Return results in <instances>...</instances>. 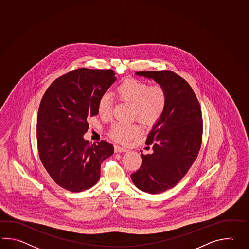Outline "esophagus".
Listing matches in <instances>:
<instances>
[{
	"instance_id": "34e87169",
	"label": "esophagus",
	"mask_w": 249,
	"mask_h": 249,
	"mask_svg": "<svg viewBox=\"0 0 249 249\" xmlns=\"http://www.w3.org/2000/svg\"><path fill=\"white\" fill-rule=\"evenodd\" d=\"M114 151H115V152H127V150L126 148L121 147V146L116 145V146H114Z\"/></svg>"
}]
</instances>
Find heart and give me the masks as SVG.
<instances>
[{
  "instance_id": "1",
  "label": "heart",
  "mask_w": 249,
  "mask_h": 249,
  "mask_svg": "<svg viewBox=\"0 0 249 249\" xmlns=\"http://www.w3.org/2000/svg\"><path fill=\"white\" fill-rule=\"evenodd\" d=\"M114 95L118 100L132 106L134 115L143 124H152L161 116L167 103V94L160 85L150 86L144 81L128 78L115 89ZM112 98L108 94L102 95L97 103V112L106 118L112 110ZM140 128L135 124H114L111 136L119 142H126L137 137Z\"/></svg>"
}]
</instances>
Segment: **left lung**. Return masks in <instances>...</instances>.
<instances>
[{
    "label": "left lung",
    "instance_id": "8db88e82",
    "mask_svg": "<svg viewBox=\"0 0 249 249\" xmlns=\"http://www.w3.org/2000/svg\"><path fill=\"white\" fill-rule=\"evenodd\" d=\"M136 75L162 86L167 103L148 135L153 152L143 155L131 175L133 183L145 193L158 194L173 188L185 176L198 156L202 140V114L193 89L171 71H137Z\"/></svg>",
    "mask_w": 249,
    "mask_h": 249
}]
</instances>
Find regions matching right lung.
<instances>
[{"label":"right lung","mask_w":249,"mask_h":249,"mask_svg":"<svg viewBox=\"0 0 249 249\" xmlns=\"http://www.w3.org/2000/svg\"><path fill=\"white\" fill-rule=\"evenodd\" d=\"M112 70L80 68L57 78L42 97L37 115L41 163L59 186L79 193L100 178L104 160L113 154L107 141L84 139L88 118L98 114L97 103L116 81Z\"/></svg>","instance_id":"add662e5"}]
</instances>
